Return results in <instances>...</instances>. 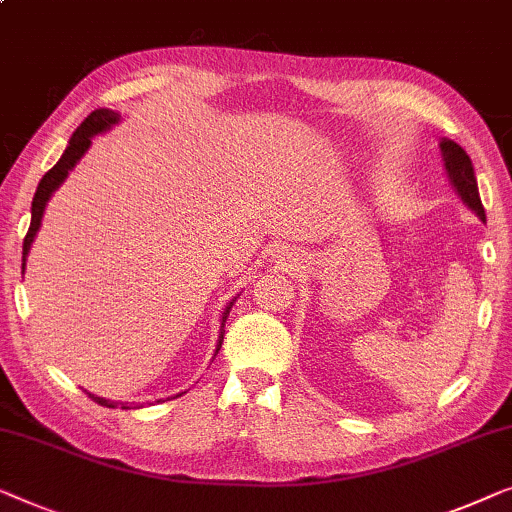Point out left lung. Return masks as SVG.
Masks as SVG:
<instances>
[{"label":"left lung","instance_id":"obj_1","mask_svg":"<svg viewBox=\"0 0 512 512\" xmlns=\"http://www.w3.org/2000/svg\"><path fill=\"white\" fill-rule=\"evenodd\" d=\"M439 145H441L443 166H446L450 184L455 187L459 198H462V201L469 205L480 219L485 221V207H483V203H480L476 173H473V164H471L469 154H466L462 147L455 143V140L443 138Z\"/></svg>","mask_w":512,"mask_h":512}]
</instances>
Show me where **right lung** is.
<instances>
[{
  "label": "right lung",
  "instance_id": "obj_1",
  "mask_svg": "<svg viewBox=\"0 0 512 512\" xmlns=\"http://www.w3.org/2000/svg\"><path fill=\"white\" fill-rule=\"evenodd\" d=\"M117 122H120V113H115V110H108V108H96L94 113L87 115L83 124H80L76 131H73L69 145H66V150L62 154V159H59L57 164L41 177L39 187H36L34 201H32V224H29L25 242H22V272H25V261H27L29 247H32L34 235H36V231H39L43 210H46V203L50 201V196H53V191L66 180L69 170L78 164L80 157H83V154L87 152V147L92 145V136H96V133L108 131ZM231 307H233V302H228L224 316H221V332H219V339H217V351H214V353H219L221 342H224V325H226V318H228V311H231ZM87 395H90L96 404L108 406V409H115V406H117V402L96 397V395H92V392H87ZM122 409H129V406L122 404Z\"/></svg>",
  "mask_w": 512,
  "mask_h": 512
}]
</instances>
